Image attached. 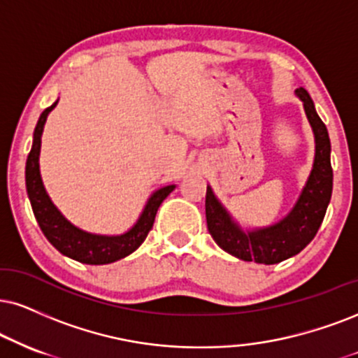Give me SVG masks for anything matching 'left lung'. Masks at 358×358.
<instances>
[{
  "mask_svg": "<svg viewBox=\"0 0 358 358\" xmlns=\"http://www.w3.org/2000/svg\"><path fill=\"white\" fill-rule=\"evenodd\" d=\"M295 94L301 98L315 136V159L306 187L295 202L294 209L277 224L262 229L244 232L239 224L234 222L213 189L207 186L206 192V219L207 229L220 249L234 257L247 262L271 264L299 254L308 242L315 237L325 210L332 197L334 172L330 164V139L319 114L315 111L314 101L303 87H299Z\"/></svg>",
  "mask_w": 358,
  "mask_h": 358,
  "instance_id": "obj_1",
  "label": "left lung"
}]
</instances>
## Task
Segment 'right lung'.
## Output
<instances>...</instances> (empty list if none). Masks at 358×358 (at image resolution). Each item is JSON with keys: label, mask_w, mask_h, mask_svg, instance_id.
<instances>
[{"label": "right lung", "mask_w": 358, "mask_h": 358, "mask_svg": "<svg viewBox=\"0 0 358 358\" xmlns=\"http://www.w3.org/2000/svg\"><path fill=\"white\" fill-rule=\"evenodd\" d=\"M56 104L57 101L50 108L44 109L39 116L38 124L34 127L33 148H31L28 161H26V191H28L34 217H36L46 239L66 257L83 264H91V266L116 262V260L134 252L143 244L149 231L152 229L159 206L174 191L176 186L172 184V186L161 187L156 192H152L145 202L138 222L121 236H99V234L81 231L79 227L73 226L51 202L46 189L43 186L41 174H39V149H41L44 122H46L48 114L56 108Z\"/></svg>", "instance_id": "obj_1"}]
</instances>
